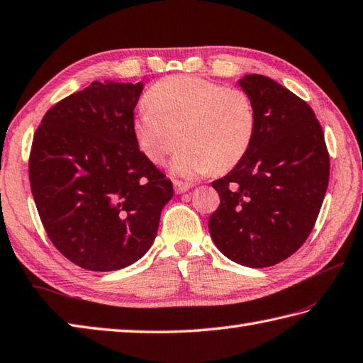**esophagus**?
I'll list each match as a JSON object with an SVG mask.
<instances>
[{"mask_svg":"<svg viewBox=\"0 0 363 363\" xmlns=\"http://www.w3.org/2000/svg\"><path fill=\"white\" fill-rule=\"evenodd\" d=\"M190 184L187 182H181V181H174V190L176 194H186V191L190 190Z\"/></svg>","mask_w":363,"mask_h":363,"instance_id":"34e87169","label":"esophagus"}]
</instances>
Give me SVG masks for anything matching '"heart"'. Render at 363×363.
Returning a JSON list of instances; mask_svg holds the SVG:
<instances>
[{
    "label": "heart",
    "instance_id": "b5f03b06",
    "mask_svg": "<svg viewBox=\"0 0 363 363\" xmlns=\"http://www.w3.org/2000/svg\"><path fill=\"white\" fill-rule=\"evenodd\" d=\"M147 108L133 118L140 151L162 165L179 145L172 173L195 179L228 172L242 160L257 132V111L250 96L238 88L194 75H174L146 92Z\"/></svg>",
    "mask_w": 363,
    "mask_h": 363
}]
</instances>
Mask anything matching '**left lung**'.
Here are the masks:
<instances>
[{"label": "left lung", "instance_id": "left-lung-1", "mask_svg": "<svg viewBox=\"0 0 363 363\" xmlns=\"http://www.w3.org/2000/svg\"><path fill=\"white\" fill-rule=\"evenodd\" d=\"M257 111L245 157L212 182L220 206L209 233L226 258L269 267L299 250L321 209L329 184L324 133L307 102L264 75L238 80Z\"/></svg>", "mask_w": 363, "mask_h": 363}]
</instances>
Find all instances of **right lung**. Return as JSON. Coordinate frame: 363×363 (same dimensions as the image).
<instances>
[{
    "label": "right lung",
    "instance_id": "right-lung-1",
    "mask_svg": "<svg viewBox=\"0 0 363 363\" xmlns=\"http://www.w3.org/2000/svg\"><path fill=\"white\" fill-rule=\"evenodd\" d=\"M143 83L92 82L62 99L34 133L30 182L50 240L88 271H118L152 245L173 184L135 141Z\"/></svg>",
    "mask_w": 363,
    "mask_h": 363
}]
</instances>
